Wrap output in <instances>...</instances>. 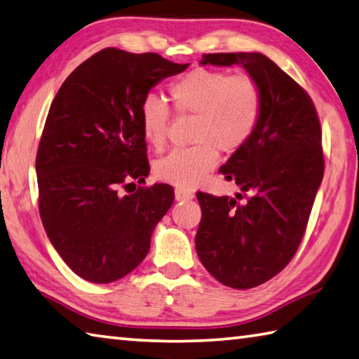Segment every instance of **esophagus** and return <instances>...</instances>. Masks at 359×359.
<instances>
[{
	"instance_id": "34e87169",
	"label": "esophagus",
	"mask_w": 359,
	"mask_h": 359,
	"mask_svg": "<svg viewBox=\"0 0 359 359\" xmlns=\"http://www.w3.org/2000/svg\"><path fill=\"white\" fill-rule=\"evenodd\" d=\"M193 198H194L193 191L185 190V188H175V201H188Z\"/></svg>"
}]
</instances>
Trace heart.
I'll return each instance as SVG.
<instances>
[{
    "instance_id": "heart-1",
    "label": "heart",
    "mask_w": 359,
    "mask_h": 359,
    "mask_svg": "<svg viewBox=\"0 0 359 359\" xmlns=\"http://www.w3.org/2000/svg\"><path fill=\"white\" fill-rule=\"evenodd\" d=\"M175 111L194 116V146L175 149L155 163V174L169 184L199 185L217 166L218 151L233 154L254 133L262 113V90L248 74L194 69L171 84ZM171 108L161 97L147 94L140 105V122L147 142L160 149L166 142Z\"/></svg>"
}]
</instances>
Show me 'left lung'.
Instances as JSON below:
<instances>
[{
	"mask_svg": "<svg viewBox=\"0 0 359 359\" xmlns=\"http://www.w3.org/2000/svg\"><path fill=\"white\" fill-rule=\"evenodd\" d=\"M201 64L243 66L262 90L256 130L219 169L251 196L238 204L196 193L202 265L227 287H257L290 262L303 240L323 179L320 121L309 94L264 55L207 53Z\"/></svg>",
	"mask_w": 359,
	"mask_h": 359,
	"instance_id": "left-lung-1",
	"label": "left lung"
}]
</instances>
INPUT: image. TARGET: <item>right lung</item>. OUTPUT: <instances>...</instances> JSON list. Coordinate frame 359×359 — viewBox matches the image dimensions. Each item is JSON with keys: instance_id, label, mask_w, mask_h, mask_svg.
<instances>
[{"instance_id": "right-lung-1", "label": "right lung", "mask_w": 359, "mask_h": 359, "mask_svg": "<svg viewBox=\"0 0 359 359\" xmlns=\"http://www.w3.org/2000/svg\"><path fill=\"white\" fill-rule=\"evenodd\" d=\"M188 66L103 48L72 72L51 103L36 157L39 213L57 254L89 283L108 284L135 270L172 205L171 185L127 188L146 184L151 171L141 102Z\"/></svg>"}]
</instances>
